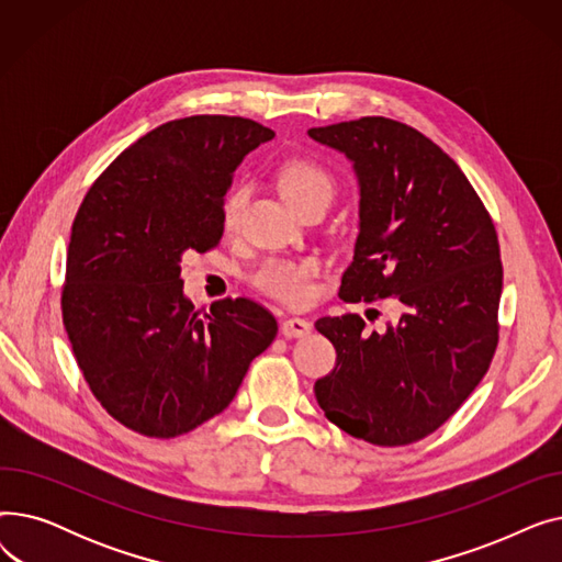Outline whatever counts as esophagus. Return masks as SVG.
Returning <instances> with one entry per match:
<instances>
[{"mask_svg": "<svg viewBox=\"0 0 562 562\" xmlns=\"http://www.w3.org/2000/svg\"><path fill=\"white\" fill-rule=\"evenodd\" d=\"M312 333V323L301 316H289L282 321V335L284 337H305Z\"/></svg>", "mask_w": 562, "mask_h": 562, "instance_id": "34e87169", "label": "esophagus"}]
</instances>
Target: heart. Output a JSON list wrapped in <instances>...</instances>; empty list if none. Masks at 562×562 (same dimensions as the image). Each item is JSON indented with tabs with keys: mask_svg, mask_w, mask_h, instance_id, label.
I'll use <instances>...</instances> for the list:
<instances>
[{
	"mask_svg": "<svg viewBox=\"0 0 562 562\" xmlns=\"http://www.w3.org/2000/svg\"><path fill=\"white\" fill-rule=\"evenodd\" d=\"M280 187L284 198L293 210H303L310 202H328L335 195L333 175L321 164L312 159H293L280 170ZM250 189L239 184L234 187L223 202V225L234 229L246 210ZM318 273V263L314 259H266L252 273V284L269 296L286 303L303 305L314 293V276Z\"/></svg>",
	"mask_w": 562,
	"mask_h": 562,
	"instance_id": "heart-1",
	"label": "heart"
}]
</instances>
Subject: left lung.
Here are the masks:
<instances>
[{
  "label": "left lung",
  "mask_w": 562,
  "mask_h": 562,
  "mask_svg": "<svg viewBox=\"0 0 562 562\" xmlns=\"http://www.w3.org/2000/svg\"><path fill=\"white\" fill-rule=\"evenodd\" d=\"M307 134L358 175L360 234L341 301L403 307L385 333H369L360 314L316 321L337 350L316 401L352 437L412 445L453 415L494 358L504 286L494 223L460 166L417 130L367 115Z\"/></svg>",
  "instance_id": "8db88e82"
}]
</instances>
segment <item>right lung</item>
<instances>
[{"mask_svg": "<svg viewBox=\"0 0 562 562\" xmlns=\"http://www.w3.org/2000/svg\"><path fill=\"white\" fill-rule=\"evenodd\" d=\"M276 134L239 115H191L140 136L86 193L72 223L64 326L109 415L145 437L184 435L232 403L278 335L250 299L200 314L182 257L223 236L232 175Z\"/></svg>", "mask_w": 562, "mask_h": 562, "instance_id": "add662e5", "label": "right lung"}]
</instances>
